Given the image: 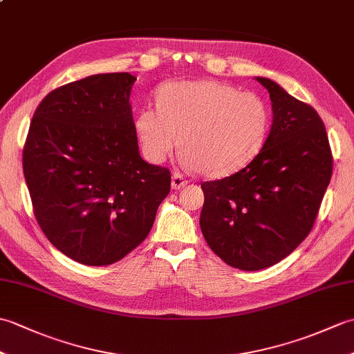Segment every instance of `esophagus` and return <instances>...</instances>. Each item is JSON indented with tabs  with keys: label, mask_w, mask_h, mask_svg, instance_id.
<instances>
[{
	"label": "esophagus",
	"mask_w": 354,
	"mask_h": 354,
	"mask_svg": "<svg viewBox=\"0 0 354 354\" xmlns=\"http://www.w3.org/2000/svg\"><path fill=\"white\" fill-rule=\"evenodd\" d=\"M187 179L181 175V173H173V176H171V189L173 190H179V189H183V187H185L187 185Z\"/></svg>",
	"instance_id": "34e87169"
}]
</instances>
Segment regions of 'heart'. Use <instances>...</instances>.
I'll return each mask as SVG.
<instances>
[{
	"label": "heart",
	"mask_w": 354,
	"mask_h": 354,
	"mask_svg": "<svg viewBox=\"0 0 354 354\" xmlns=\"http://www.w3.org/2000/svg\"><path fill=\"white\" fill-rule=\"evenodd\" d=\"M156 106L135 118V133L147 161L161 164L173 149L183 162L209 178L246 167L270 129V109L260 95L217 80H185L162 85Z\"/></svg>",
	"instance_id": "1"
}]
</instances>
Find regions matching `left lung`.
<instances>
[{
	"mask_svg": "<svg viewBox=\"0 0 354 354\" xmlns=\"http://www.w3.org/2000/svg\"><path fill=\"white\" fill-rule=\"evenodd\" d=\"M255 80L272 103L265 146L234 175L201 184L202 234L214 254L242 270L269 268L297 250L317 219L333 169L318 112L277 82Z\"/></svg>",
	"mask_w": 354,
	"mask_h": 354,
	"instance_id": "8db88e82",
	"label": "left lung"
}]
</instances>
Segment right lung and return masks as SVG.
<instances>
[{"instance_id": "1", "label": "right lung", "mask_w": 354, "mask_h": 354, "mask_svg": "<svg viewBox=\"0 0 354 354\" xmlns=\"http://www.w3.org/2000/svg\"><path fill=\"white\" fill-rule=\"evenodd\" d=\"M129 73L94 74L51 91L22 153L36 221L66 257L88 266L122 260L149 234L170 171L142 160Z\"/></svg>"}]
</instances>
